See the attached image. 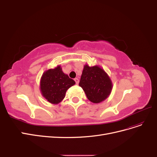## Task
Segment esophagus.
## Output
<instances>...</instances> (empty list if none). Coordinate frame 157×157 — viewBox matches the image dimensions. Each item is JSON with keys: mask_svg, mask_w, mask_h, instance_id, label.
<instances>
[{"mask_svg": "<svg viewBox=\"0 0 157 157\" xmlns=\"http://www.w3.org/2000/svg\"><path fill=\"white\" fill-rule=\"evenodd\" d=\"M75 82H76V84H78V82H79V79L78 78H75Z\"/></svg>", "mask_w": 157, "mask_h": 157, "instance_id": "obj_1", "label": "esophagus"}]
</instances>
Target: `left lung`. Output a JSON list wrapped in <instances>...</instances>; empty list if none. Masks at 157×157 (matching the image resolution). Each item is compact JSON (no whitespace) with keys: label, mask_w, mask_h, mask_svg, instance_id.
<instances>
[{"label":"left lung","mask_w":157,"mask_h":157,"mask_svg":"<svg viewBox=\"0 0 157 157\" xmlns=\"http://www.w3.org/2000/svg\"><path fill=\"white\" fill-rule=\"evenodd\" d=\"M79 86L81 87L90 101L98 103L109 96L112 82L107 73L98 66L84 65Z\"/></svg>","instance_id":"obj_1"}]
</instances>
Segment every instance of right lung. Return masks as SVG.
<instances>
[{
  "mask_svg": "<svg viewBox=\"0 0 157 157\" xmlns=\"http://www.w3.org/2000/svg\"><path fill=\"white\" fill-rule=\"evenodd\" d=\"M75 84L73 79L61 71L60 66L45 71L40 80V90L49 102L57 104L61 101L66 91Z\"/></svg>",
  "mask_w": 157,
  "mask_h": 157,
  "instance_id": "add662e5",
  "label": "right lung"
}]
</instances>
